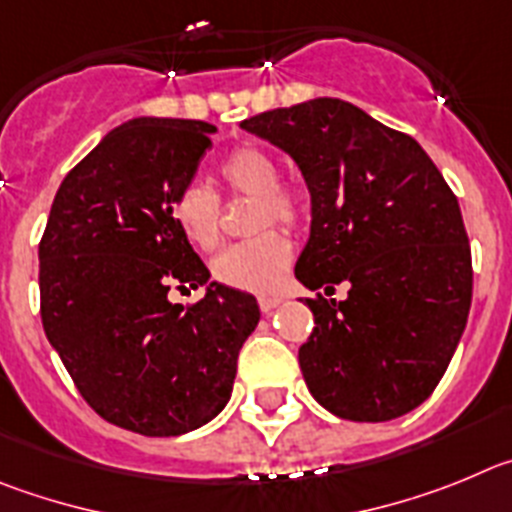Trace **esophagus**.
<instances>
[{
  "label": "esophagus",
  "mask_w": 512,
  "mask_h": 512,
  "mask_svg": "<svg viewBox=\"0 0 512 512\" xmlns=\"http://www.w3.org/2000/svg\"><path fill=\"white\" fill-rule=\"evenodd\" d=\"M283 303V298L280 296H270V293H265V296H257V306H260L262 313L273 311L275 306H280Z\"/></svg>",
  "instance_id": "obj_1"
}]
</instances>
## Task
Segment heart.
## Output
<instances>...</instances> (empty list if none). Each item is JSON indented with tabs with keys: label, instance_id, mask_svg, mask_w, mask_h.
<instances>
[{
	"label": "heart",
	"instance_id": "heart-1",
	"mask_svg": "<svg viewBox=\"0 0 512 512\" xmlns=\"http://www.w3.org/2000/svg\"><path fill=\"white\" fill-rule=\"evenodd\" d=\"M216 178L229 196H255L250 229L255 237L229 245L211 262L216 283L247 293H265L278 285L293 247L273 224L301 227L311 199L301 186L280 181V163L257 145H237L216 163ZM170 216L183 237L211 250L222 237V199L204 183H186L170 199Z\"/></svg>",
	"mask_w": 512,
	"mask_h": 512
}]
</instances>
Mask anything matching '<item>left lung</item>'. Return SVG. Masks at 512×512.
<instances>
[{"label":"left lung","instance_id":"left-lung-1","mask_svg":"<svg viewBox=\"0 0 512 512\" xmlns=\"http://www.w3.org/2000/svg\"><path fill=\"white\" fill-rule=\"evenodd\" d=\"M301 168L311 239L296 278L313 331L298 349L308 390L347 421L380 423L434 393L472 303V250L459 201L434 160L342 99H313L242 122ZM347 302L324 299L336 282Z\"/></svg>","mask_w":512,"mask_h":512}]
</instances>
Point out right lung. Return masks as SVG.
<instances>
[{
    "instance_id": "1",
    "label": "right lung",
    "mask_w": 512,
    "mask_h": 512,
    "mask_svg": "<svg viewBox=\"0 0 512 512\" xmlns=\"http://www.w3.org/2000/svg\"><path fill=\"white\" fill-rule=\"evenodd\" d=\"M214 124L142 117L109 132L63 178L40 239V319L81 398L142 436L204 426L232 395L237 357L260 321L255 298L211 283L170 216Z\"/></svg>"
}]
</instances>
